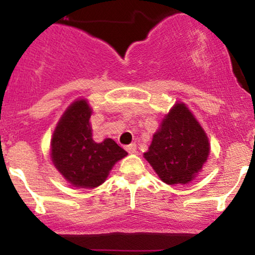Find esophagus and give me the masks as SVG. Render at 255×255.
Listing matches in <instances>:
<instances>
[{"instance_id":"obj_1","label":"esophagus","mask_w":255,"mask_h":255,"mask_svg":"<svg viewBox=\"0 0 255 255\" xmlns=\"http://www.w3.org/2000/svg\"><path fill=\"white\" fill-rule=\"evenodd\" d=\"M126 150L129 152V153H135V152H136V145L134 144V142H133V144L127 145V146H126Z\"/></svg>"}]
</instances>
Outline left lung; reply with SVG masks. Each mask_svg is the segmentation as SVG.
<instances>
[{
	"instance_id": "1",
	"label": "left lung",
	"mask_w": 255,
	"mask_h": 255,
	"mask_svg": "<svg viewBox=\"0 0 255 255\" xmlns=\"http://www.w3.org/2000/svg\"><path fill=\"white\" fill-rule=\"evenodd\" d=\"M210 154L209 137L186 104L174 105L152 137L145 159L166 184H187Z\"/></svg>"
}]
</instances>
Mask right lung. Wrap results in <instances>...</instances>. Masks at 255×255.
<instances>
[{
    "label": "right lung",
    "mask_w": 255,
    "mask_h": 255,
    "mask_svg": "<svg viewBox=\"0 0 255 255\" xmlns=\"http://www.w3.org/2000/svg\"><path fill=\"white\" fill-rule=\"evenodd\" d=\"M91 115L87 99L73 102L57 122L50 142L52 164L77 188L101 186L113 166L128 154L110 137L102 142L93 140Z\"/></svg>",
    "instance_id": "1"
}]
</instances>
